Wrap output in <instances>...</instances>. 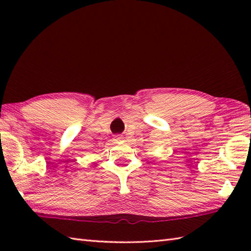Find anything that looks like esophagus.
<instances>
[{"label":"esophagus","mask_w":251,"mask_h":251,"mask_svg":"<svg viewBox=\"0 0 251 251\" xmlns=\"http://www.w3.org/2000/svg\"><path fill=\"white\" fill-rule=\"evenodd\" d=\"M123 139V138L121 136H115V140L116 141H121Z\"/></svg>","instance_id":"34e87169"}]
</instances>
